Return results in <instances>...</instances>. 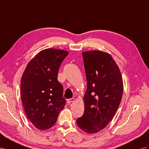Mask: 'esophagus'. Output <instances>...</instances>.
I'll return each mask as SVG.
<instances>
[{
  "instance_id": "obj_1",
  "label": "esophagus",
  "mask_w": 149,
  "mask_h": 149,
  "mask_svg": "<svg viewBox=\"0 0 149 149\" xmlns=\"http://www.w3.org/2000/svg\"><path fill=\"white\" fill-rule=\"evenodd\" d=\"M75 101V99L74 98H70V99H68V100H67L68 103H71V102H73L74 101Z\"/></svg>"
}]
</instances>
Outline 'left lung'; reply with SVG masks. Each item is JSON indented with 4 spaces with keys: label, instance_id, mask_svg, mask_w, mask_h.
<instances>
[{
    "label": "left lung",
    "instance_id": "left-lung-1",
    "mask_svg": "<svg viewBox=\"0 0 149 149\" xmlns=\"http://www.w3.org/2000/svg\"><path fill=\"white\" fill-rule=\"evenodd\" d=\"M87 79L84 113L78 118V127L87 133L106 127L115 114L123 95V79L119 67L109 53L82 52Z\"/></svg>",
    "mask_w": 149,
    "mask_h": 149
}]
</instances>
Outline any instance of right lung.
I'll use <instances>...</instances> for the list:
<instances>
[{
	"instance_id": "add662e5",
	"label": "right lung",
	"mask_w": 149,
	"mask_h": 149,
	"mask_svg": "<svg viewBox=\"0 0 149 149\" xmlns=\"http://www.w3.org/2000/svg\"><path fill=\"white\" fill-rule=\"evenodd\" d=\"M68 55V52L62 49H45L30 61L22 74V105L28 120L40 130L53 127L65 105L63 86L57 75Z\"/></svg>"
}]
</instances>
